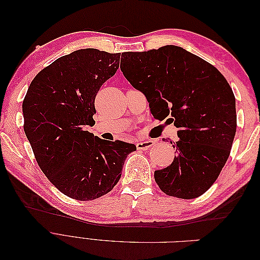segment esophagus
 <instances>
[{
  "mask_svg": "<svg viewBox=\"0 0 260 260\" xmlns=\"http://www.w3.org/2000/svg\"><path fill=\"white\" fill-rule=\"evenodd\" d=\"M155 144L154 141L152 140H146V141H139L137 143V148L138 149H147L149 147H152Z\"/></svg>",
  "mask_w": 260,
  "mask_h": 260,
  "instance_id": "1",
  "label": "esophagus"
}]
</instances>
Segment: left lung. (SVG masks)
I'll return each instance as SVG.
<instances>
[{
  "label": "left lung",
  "mask_w": 260,
  "mask_h": 260,
  "mask_svg": "<svg viewBox=\"0 0 260 260\" xmlns=\"http://www.w3.org/2000/svg\"><path fill=\"white\" fill-rule=\"evenodd\" d=\"M120 69L144 94L154 118L170 116L167 121L178 128L175 159L154 172L156 183L169 196L199 198L229 158L237 131L231 86L216 67L176 45L124 52Z\"/></svg>",
  "instance_id": "1"
}]
</instances>
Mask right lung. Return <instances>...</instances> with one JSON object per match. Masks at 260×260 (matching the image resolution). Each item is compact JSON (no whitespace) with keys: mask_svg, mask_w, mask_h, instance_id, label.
Masks as SVG:
<instances>
[{"mask_svg":"<svg viewBox=\"0 0 260 260\" xmlns=\"http://www.w3.org/2000/svg\"><path fill=\"white\" fill-rule=\"evenodd\" d=\"M120 53L82 49L42 69L22 102L23 130L39 167L69 198L91 201L113 190L127 156L137 149L102 140L86 128L95 123L94 100L119 68Z\"/></svg>","mask_w":260,"mask_h":260,"instance_id":"right-lung-1","label":"right lung"}]
</instances>
